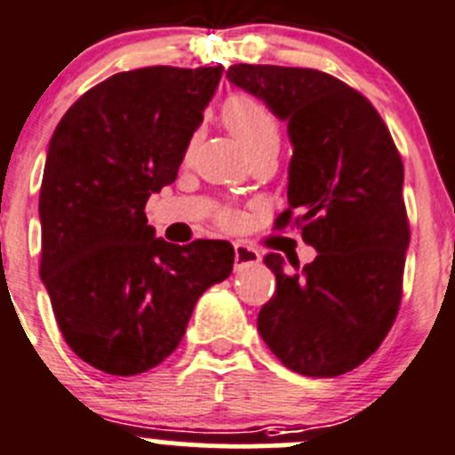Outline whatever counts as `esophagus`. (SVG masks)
<instances>
[{"instance_id":"obj_1","label":"esophagus","mask_w":455,"mask_h":455,"mask_svg":"<svg viewBox=\"0 0 455 455\" xmlns=\"http://www.w3.org/2000/svg\"><path fill=\"white\" fill-rule=\"evenodd\" d=\"M259 261H261V254H259V251H254V248L246 246V243L242 242L235 243V269L257 266Z\"/></svg>"}]
</instances>
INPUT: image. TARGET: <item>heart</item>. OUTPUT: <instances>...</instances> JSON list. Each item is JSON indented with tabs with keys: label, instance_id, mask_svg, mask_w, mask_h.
Segmentation results:
<instances>
[{
	"label": "heart",
	"instance_id": "obj_1",
	"mask_svg": "<svg viewBox=\"0 0 455 455\" xmlns=\"http://www.w3.org/2000/svg\"><path fill=\"white\" fill-rule=\"evenodd\" d=\"M222 118L251 155L261 148H278V142H281L278 118L266 103L251 94H231L222 106ZM194 144H196V136L189 140V148ZM227 220H231V216H227Z\"/></svg>",
	"mask_w": 455,
	"mask_h": 455
}]
</instances>
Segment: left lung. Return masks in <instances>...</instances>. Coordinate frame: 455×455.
<instances>
[{
	"label": "left lung",
	"mask_w": 455,
	"mask_h": 455,
	"mask_svg": "<svg viewBox=\"0 0 455 455\" xmlns=\"http://www.w3.org/2000/svg\"><path fill=\"white\" fill-rule=\"evenodd\" d=\"M233 86L261 99L287 123L289 209L315 261L276 276L257 328L278 361L302 376L332 378L365 363L391 331L402 300L411 228L403 207V164L376 108L315 68L233 64Z\"/></svg>",
	"instance_id": "left-lung-1"
}]
</instances>
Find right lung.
<instances>
[{"label": "right lung", "instance_id": "right-lung-1", "mask_svg": "<svg viewBox=\"0 0 455 455\" xmlns=\"http://www.w3.org/2000/svg\"><path fill=\"white\" fill-rule=\"evenodd\" d=\"M222 71L116 73L82 94L49 140L41 281L64 341L99 371L138 376L159 365L198 298L231 276V243H168L144 213L148 196L177 179Z\"/></svg>", "mask_w": 455, "mask_h": 455}]
</instances>
